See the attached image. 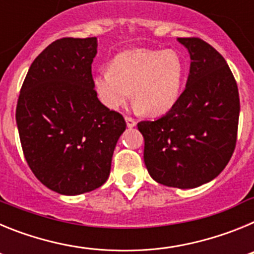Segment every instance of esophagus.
I'll use <instances>...</instances> for the list:
<instances>
[{"instance_id": "esophagus-1", "label": "esophagus", "mask_w": 254, "mask_h": 254, "mask_svg": "<svg viewBox=\"0 0 254 254\" xmlns=\"http://www.w3.org/2000/svg\"><path fill=\"white\" fill-rule=\"evenodd\" d=\"M126 123H127L128 128H133L134 126H136V121L133 118H131V117H126Z\"/></svg>"}]
</instances>
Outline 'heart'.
Returning a JSON list of instances; mask_svg holds the SVG:
<instances>
[{
    "label": "heart",
    "instance_id": "1",
    "mask_svg": "<svg viewBox=\"0 0 254 254\" xmlns=\"http://www.w3.org/2000/svg\"><path fill=\"white\" fill-rule=\"evenodd\" d=\"M186 64L173 49L132 48L123 51L94 77L100 102L117 109L131 99L147 116L169 112L177 103L185 80Z\"/></svg>",
    "mask_w": 254,
    "mask_h": 254
}]
</instances>
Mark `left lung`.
<instances>
[{
  "label": "left lung",
  "mask_w": 254,
  "mask_h": 254,
  "mask_svg": "<svg viewBox=\"0 0 254 254\" xmlns=\"http://www.w3.org/2000/svg\"><path fill=\"white\" fill-rule=\"evenodd\" d=\"M190 58L185 91L159 120L137 125L143 161L152 179L168 187L196 188L216 178L237 142L239 94L219 52L199 38H178Z\"/></svg>",
  "instance_id": "1"
}]
</instances>
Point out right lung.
I'll use <instances>...</instances> for the list:
<instances>
[{
	"mask_svg": "<svg viewBox=\"0 0 254 254\" xmlns=\"http://www.w3.org/2000/svg\"><path fill=\"white\" fill-rule=\"evenodd\" d=\"M98 39L62 38L31 64L16 107L28 165L49 190L76 196L99 188L126 129L94 89L91 64Z\"/></svg>",
	"mask_w": 254,
	"mask_h": 254,
	"instance_id": "right-lung-1",
	"label": "right lung"
}]
</instances>
